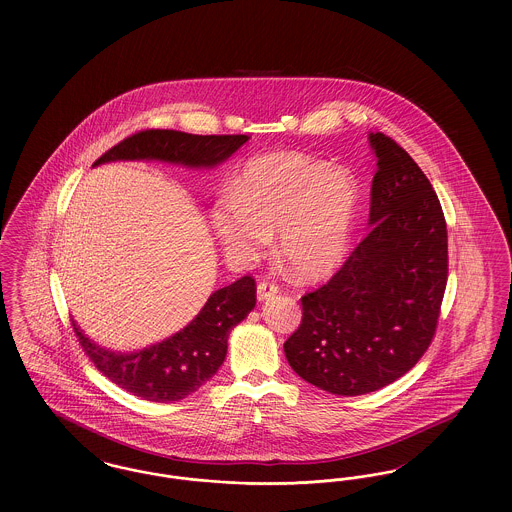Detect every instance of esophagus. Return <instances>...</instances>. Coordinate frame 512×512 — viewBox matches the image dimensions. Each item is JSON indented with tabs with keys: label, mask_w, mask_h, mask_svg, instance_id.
Here are the masks:
<instances>
[{
	"label": "esophagus",
	"mask_w": 512,
	"mask_h": 512,
	"mask_svg": "<svg viewBox=\"0 0 512 512\" xmlns=\"http://www.w3.org/2000/svg\"><path fill=\"white\" fill-rule=\"evenodd\" d=\"M278 293V286L272 280H263L257 286V299L259 301H267L270 297H274Z\"/></svg>",
	"instance_id": "34e87169"
}]
</instances>
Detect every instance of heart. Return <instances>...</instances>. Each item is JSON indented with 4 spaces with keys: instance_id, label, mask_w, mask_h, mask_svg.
<instances>
[{
    "instance_id": "obj_1",
    "label": "heart",
    "mask_w": 512,
    "mask_h": 512,
    "mask_svg": "<svg viewBox=\"0 0 512 512\" xmlns=\"http://www.w3.org/2000/svg\"><path fill=\"white\" fill-rule=\"evenodd\" d=\"M359 190L349 172L299 153H270L247 163L220 199L211 222L224 251L240 261L259 259L268 236L293 276L318 280L340 267L349 251Z\"/></svg>"
}]
</instances>
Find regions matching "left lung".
<instances>
[{"instance_id": "8db88e82", "label": "left lung", "mask_w": 512, "mask_h": 512, "mask_svg": "<svg viewBox=\"0 0 512 512\" xmlns=\"http://www.w3.org/2000/svg\"><path fill=\"white\" fill-rule=\"evenodd\" d=\"M370 232L328 284L301 297L303 320L284 343L309 384L336 395L380 390L430 347L447 284V226L426 174L382 132Z\"/></svg>"}]
</instances>
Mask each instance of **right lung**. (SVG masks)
I'll list each match as a JSON object with an SVG mask.
<instances>
[{"mask_svg":"<svg viewBox=\"0 0 512 512\" xmlns=\"http://www.w3.org/2000/svg\"><path fill=\"white\" fill-rule=\"evenodd\" d=\"M249 138L197 136L178 130H144L103 153L94 167L113 161H163L188 169H215ZM255 280L244 276L209 295L194 320L171 338L140 351H113L90 340L73 320L90 361L113 384L155 403L180 401L209 382L224 363L228 336L255 307Z\"/></svg>","mask_w":512,"mask_h":512,"instance_id":"1","label":"right lung"}]
</instances>
